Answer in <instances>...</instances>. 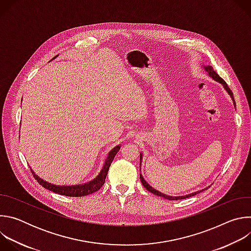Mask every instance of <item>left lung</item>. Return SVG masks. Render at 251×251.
I'll list each match as a JSON object with an SVG mask.
<instances>
[{"label":"left lung","instance_id":"left-lung-1","mask_svg":"<svg viewBox=\"0 0 251 251\" xmlns=\"http://www.w3.org/2000/svg\"><path fill=\"white\" fill-rule=\"evenodd\" d=\"M201 68L205 71V73L207 74V75H208L209 77H211L214 81H217V82L221 83V84L224 86L225 90L228 93V95L230 96V98H231V99H232V101H233V105L235 106V101H234V98H233V93L231 92V90L229 89V87L227 86V84L226 83V81H225L222 77H220V75L216 73V71L213 70V68H212V66H211V65H208V64H205V63H202V64H201ZM142 159H143V154L141 153V154H140V171H141V163H142ZM140 178H141V183H142V185L144 186V187H145V189H147L149 192H151L152 194H154V195H156V196H158V197H162V198L167 199V200H170V201H176V200H183V199L191 198V197H193V196H195V195H197V194H199V193H201V192H202V191H204V190H207V188H209V186H208L207 188L202 189L201 191H198V192H195V193H192V194L186 195V196L172 197V196H168V195H166V194H163V193H161V192L157 191L156 189H154L152 186H150V185H149V184L144 180V177H143V176H142V174H141V173H140Z\"/></svg>","mask_w":251,"mask_h":251}]
</instances>
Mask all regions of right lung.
I'll list each match as a JSON object with an SVG mask.
<instances>
[{"label": "right lung", "instance_id": "right-lung-1", "mask_svg": "<svg viewBox=\"0 0 251 251\" xmlns=\"http://www.w3.org/2000/svg\"><path fill=\"white\" fill-rule=\"evenodd\" d=\"M57 56H58V54L55 55L52 59L56 58ZM120 148H121V145H117L108 153L106 160L104 161V164H103V167H102L101 171L93 178V180H91L90 182H87V183L80 184V185H73V186L54 185V184H51V183H49V182L45 181L44 178L39 176L37 174L33 172V170L30 167H29V169H30L33 176L35 177V180L39 182V184L42 187L46 188L47 190L51 191V192H53L55 194H58V195L66 196V197H84V196H88V195H91V194L97 192L104 185L105 178H106L107 173H108L109 167H110L113 159L115 158L116 154L120 150Z\"/></svg>", "mask_w": 251, "mask_h": 251}]
</instances>
